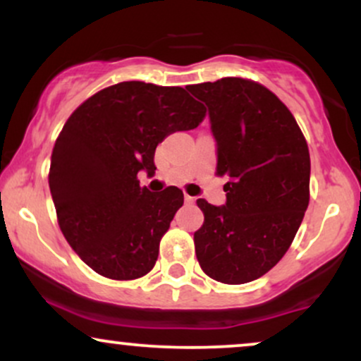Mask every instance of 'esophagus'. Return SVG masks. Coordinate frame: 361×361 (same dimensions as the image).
<instances>
[{"instance_id": "esophagus-1", "label": "esophagus", "mask_w": 361, "mask_h": 361, "mask_svg": "<svg viewBox=\"0 0 361 361\" xmlns=\"http://www.w3.org/2000/svg\"><path fill=\"white\" fill-rule=\"evenodd\" d=\"M185 202H186V204H193L195 197H192V195H188V193H185Z\"/></svg>"}]
</instances>
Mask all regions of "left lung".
I'll list each match as a JSON object with an SVG mask.
<instances>
[{
  "instance_id": "left-lung-1",
  "label": "left lung",
  "mask_w": 361,
  "mask_h": 361,
  "mask_svg": "<svg viewBox=\"0 0 361 361\" xmlns=\"http://www.w3.org/2000/svg\"><path fill=\"white\" fill-rule=\"evenodd\" d=\"M186 90L209 106L217 142V176L226 205L204 198V226L193 235L210 279L229 285L270 271L292 244L309 205L310 156L300 127L259 82L222 78Z\"/></svg>"
}]
</instances>
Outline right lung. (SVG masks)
<instances>
[{
  "instance_id": "1",
  "label": "right lung",
  "mask_w": 361,
  "mask_h": 361,
  "mask_svg": "<svg viewBox=\"0 0 361 361\" xmlns=\"http://www.w3.org/2000/svg\"><path fill=\"white\" fill-rule=\"evenodd\" d=\"M204 117L186 90L142 81L109 86L73 111L54 144L49 186L66 241L91 270L111 280L152 270L183 192H149L137 173L154 175L157 144Z\"/></svg>"
}]
</instances>
